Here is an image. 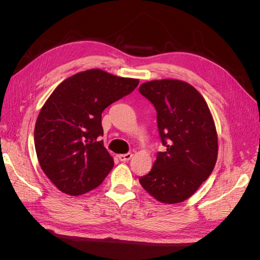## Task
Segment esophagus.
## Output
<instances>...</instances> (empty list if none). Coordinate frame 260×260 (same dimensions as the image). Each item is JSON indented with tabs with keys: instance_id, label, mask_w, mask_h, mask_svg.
<instances>
[{
	"instance_id": "1",
	"label": "esophagus",
	"mask_w": 260,
	"mask_h": 260,
	"mask_svg": "<svg viewBox=\"0 0 260 260\" xmlns=\"http://www.w3.org/2000/svg\"><path fill=\"white\" fill-rule=\"evenodd\" d=\"M132 154L131 153H127V154H121V155H118V159L120 161H128L131 159Z\"/></svg>"
}]
</instances>
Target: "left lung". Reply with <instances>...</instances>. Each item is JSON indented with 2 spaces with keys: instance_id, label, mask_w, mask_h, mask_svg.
<instances>
[{
  "instance_id": "obj_1",
  "label": "left lung",
  "mask_w": 260,
  "mask_h": 260,
  "mask_svg": "<svg viewBox=\"0 0 260 260\" xmlns=\"http://www.w3.org/2000/svg\"><path fill=\"white\" fill-rule=\"evenodd\" d=\"M139 91L156 108L159 137L167 147L139 181L158 202L181 203L215 168L218 137L214 119L206 101L187 82L153 80L141 84Z\"/></svg>"
}]
</instances>
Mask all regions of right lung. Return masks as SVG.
I'll use <instances>...</instances> for the list:
<instances>
[{"label": "right lung", "instance_id": "1", "mask_svg": "<svg viewBox=\"0 0 260 260\" xmlns=\"http://www.w3.org/2000/svg\"><path fill=\"white\" fill-rule=\"evenodd\" d=\"M138 84L90 69L67 78L46 100L37 118L35 146L42 170L59 191L78 196L103 182L114 159L100 140L102 113Z\"/></svg>", "mask_w": 260, "mask_h": 260}]
</instances>
